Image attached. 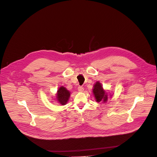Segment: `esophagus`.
<instances>
[{
    "instance_id": "1",
    "label": "esophagus",
    "mask_w": 157,
    "mask_h": 157,
    "mask_svg": "<svg viewBox=\"0 0 157 157\" xmlns=\"http://www.w3.org/2000/svg\"><path fill=\"white\" fill-rule=\"evenodd\" d=\"M83 88L82 87V86H78V92H82L83 91Z\"/></svg>"
}]
</instances>
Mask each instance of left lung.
<instances>
[{"label": "left lung", "mask_w": 157, "mask_h": 157, "mask_svg": "<svg viewBox=\"0 0 157 157\" xmlns=\"http://www.w3.org/2000/svg\"><path fill=\"white\" fill-rule=\"evenodd\" d=\"M92 93L95 99V101L98 103L101 102L102 103H105L109 98H112V95H109V97L108 93L107 91L103 88V85L101 83L97 81L94 85V88L92 89Z\"/></svg>", "instance_id": "obj_1"}]
</instances>
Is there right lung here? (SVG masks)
Returning a JSON list of instances; mask_svg holds the SVG:
<instances>
[{"instance_id": "1", "label": "right lung", "mask_w": 157, "mask_h": 157, "mask_svg": "<svg viewBox=\"0 0 157 157\" xmlns=\"http://www.w3.org/2000/svg\"><path fill=\"white\" fill-rule=\"evenodd\" d=\"M71 92H70L63 86H60L56 93V101L62 105H65L68 102Z\"/></svg>"}]
</instances>
